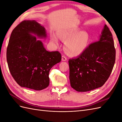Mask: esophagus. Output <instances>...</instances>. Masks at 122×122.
I'll return each mask as SVG.
<instances>
[{
    "label": "esophagus",
    "instance_id": "obj_1",
    "mask_svg": "<svg viewBox=\"0 0 122 122\" xmlns=\"http://www.w3.org/2000/svg\"><path fill=\"white\" fill-rule=\"evenodd\" d=\"M61 60L62 61H67V58L65 56H64V55H62V56H61Z\"/></svg>",
    "mask_w": 122,
    "mask_h": 122
}]
</instances>
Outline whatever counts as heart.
<instances>
[{"mask_svg":"<svg viewBox=\"0 0 122 122\" xmlns=\"http://www.w3.org/2000/svg\"><path fill=\"white\" fill-rule=\"evenodd\" d=\"M59 37L65 42V49L67 53L73 56L82 54L87 48L90 41V36L86 31H80L75 27L59 32ZM51 41L55 44H58V40L55 35H51Z\"/></svg>","mask_w":122,"mask_h":122,"instance_id":"b5f03b06","label":"heart"}]
</instances>
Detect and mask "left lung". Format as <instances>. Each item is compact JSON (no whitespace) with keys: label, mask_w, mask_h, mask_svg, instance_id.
<instances>
[{"label":"left lung","mask_w":122,"mask_h":122,"mask_svg":"<svg viewBox=\"0 0 122 122\" xmlns=\"http://www.w3.org/2000/svg\"><path fill=\"white\" fill-rule=\"evenodd\" d=\"M115 60L112 36L105 25L97 42L91 44L77 57L69 60L71 87L80 92L101 87L109 78Z\"/></svg>","instance_id":"8db88e82"}]
</instances>
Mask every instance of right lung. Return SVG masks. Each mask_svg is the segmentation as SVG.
<instances>
[{
	"label": "right lung",
	"instance_id": "add662e5",
	"mask_svg": "<svg viewBox=\"0 0 122 122\" xmlns=\"http://www.w3.org/2000/svg\"><path fill=\"white\" fill-rule=\"evenodd\" d=\"M36 37L46 39V29L35 20H24L11 34L6 60L11 75L21 87L40 91L48 86L49 73L61 61L58 51L46 50Z\"/></svg>",
	"mask_w": 122,
	"mask_h": 122
}]
</instances>
